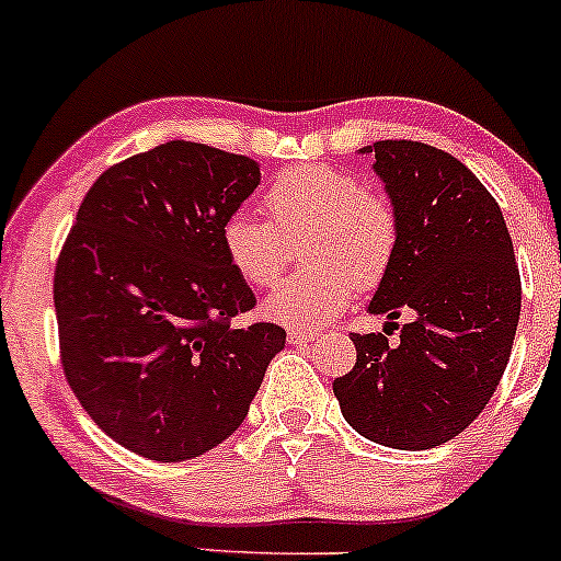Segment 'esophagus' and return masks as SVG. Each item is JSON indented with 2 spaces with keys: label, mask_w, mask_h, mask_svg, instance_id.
Wrapping results in <instances>:
<instances>
[{
  "label": "esophagus",
  "mask_w": 561,
  "mask_h": 561,
  "mask_svg": "<svg viewBox=\"0 0 561 561\" xmlns=\"http://www.w3.org/2000/svg\"><path fill=\"white\" fill-rule=\"evenodd\" d=\"M321 336V331L318 329H291L288 331V342H310V340H318Z\"/></svg>",
  "instance_id": "1"
}]
</instances>
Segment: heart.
<instances>
[{"instance_id":"heart-1","label":"heart","mask_w":561,"mask_h":561,"mask_svg":"<svg viewBox=\"0 0 561 561\" xmlns=\"http://www.w3.org/2000/svg\"><path fill=\"white\" fill-rule=\"evenodd\" d=\"M267 216L238 210L221 227L227 262L249 286H270L305 238L312 267L291 275L264 302L283 327H318L342 312L355 286L375 288L393 267L401 225L393 203L364 190L358 176L331 165H297L278 173L264 192Z\"/></svg>"}]
</instances>
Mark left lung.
<instances>
[{
  "label": "left lung",
  "instance_id": "obj_1",
  "mask_svg": "<svg viewBox=\"0 0 561 561\" xmlns=\"http://www.w3.org/2000/svg\"><path fill=\"white\" fill-rule=\"evenodd\" d=\"M364 152H375L401 225L369 312L396 329L401 312L414 318L399 345L353 334L355 366L334 379V396L360 436L433 449L479 417L511 358L522 310L514 243L495 197L449 152L407 138Z\"/></svg>",
  "mask_w": 561,
  "mask_h": 561
}]
</instances>
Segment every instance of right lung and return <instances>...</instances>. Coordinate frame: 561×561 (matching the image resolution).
<instances>
[{
    "instance_id": "right-lung-1",
    "label": "right lung",
    "mask_w": 561,
    "mask_h": 561,
    "mask_svg": "<svg viewBox=\"0 0 561 561\" xmlns=\"http://www.w3.org/2000/svg\"><path fill=\"white\" fill-rule=\"evenodd\" d=\"M245 154L168 141L101 173L58 254V345L69 388L119 447L182 462L245 420L275 323L232 327L256 297L221 227L256 190Z\"/></svg>"
}]
</instances>
